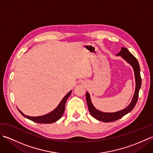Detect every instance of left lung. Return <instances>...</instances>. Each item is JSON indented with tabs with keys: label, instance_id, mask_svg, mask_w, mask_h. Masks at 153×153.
Returning <instances> with one entry per match:
<instances>
[{
	"label": "left lung",
	"instance_id": "8db88e82",
	"mask_svg": "<svg viewBox=\"0 0 153 153\" xmlns=\"http://www.w3.org/2000/svg\"><path fill=\"white\" fill-rule=\"evenodd\" d=\"M118 56H122V58L128 62L129 64H130L134 70L135 74V83H136V87H135V91L134 97L131 100V103L129 105L120 111L113 112V113H105L99 111V110H97L91 101L90 99V95L88 93H86V100L87 105H88L89 111L93 117H94L95 119L100 120V121H102L105 122H114L115 120H118L120 118H122L123 116H125L127 114L131 112V110L134 109L136 103L137 102L138 97H139V89L141 88V77L140 75V67H139V64L136 58L130 52H129L126 48L122 47L121 51L117 54Z\"/></svg>",
	"mask_w": 153,
	"mask_h": 153
}]
</instances>
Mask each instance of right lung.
<instances>
[{
  "mask_svg": "<svg viewBox=\"0 0 153 153\" xmlns=\"http://www.w3.org/2000/svg\"><path fill=\"white\" fill-rule=\"evenodd\" d=\"M71 93V91L68 93L67 95L65 96L63 99L61 100L59 105L56 107V109L54 110L53 112H50L49 114H47L46 115L41 116H37V117H31L25 115L23 114L20 110H19L25 118L31 120L34 122L39 123H51L56 122L57 120H59L62 116L65 110V105H66V102L68 97H70V94Z\"/></svg>",
  "mask_w": 153,
  "mask_h": 153,
  "instance_id": "obj_1",
  "label": "right lung"
}]
</instances>
